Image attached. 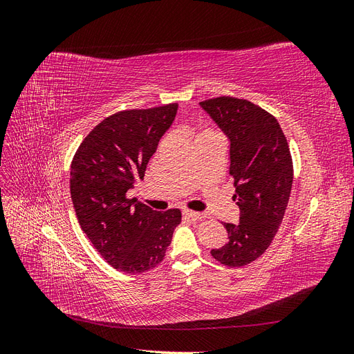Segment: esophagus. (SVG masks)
<instances>
[{"label":"esophagus","mask_w":354,"mask_h":354,"mask_svg":"<svg viewBox=\"0 0 354 354\" xmlns=\"http://www.w3.org/2000/svg\"><path fill=\"white\" fill-rule=\"evenodd\" d=\"M183 216H185V217H187V218H190V220H201V218L205 217V214H203V212H196V211H189V209H185V211H183Z\"/></svg>","instance_id":"esophagus-1"}]
</instances>
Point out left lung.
I'll use <instances>...</instances> for the list:
<instances>
[{
    "label": "left lung",
    "instance_id": "1",
    "mask_svg": "<svg viewBox=\"0 0 354 354\" xmlns=\"http://www.w3.org/2000/svg\"><path fill=\"white\" fill-rule=\"evenodd\" d=\"M229 140V171L239 223H224L229 242L211 255L230 267L254 261L267 250L282 223L292 187V159L274 116L248 100L209 99L199 103Z\"/></svg>",
    "mask_w": 354,
    "mask_h": 354
}]
</instances>
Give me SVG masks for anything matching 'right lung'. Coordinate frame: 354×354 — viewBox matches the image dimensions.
<instances>
[{
	"mask_svg": "<svg viewBox=\"0 0 354 354\" xmlns=\"http://www.w3.org/2000/svg\"><path fill=\"white\" fill-rule=\"evenodd\" d=\"M177 103L116 112L84 138L71 165V198L80 226L103 259L124 273L164 260L180 209L149 208L127 192L143 180L149 159L177 115Z\"/></svg>",
	"mask_w": 354,
	"mask_h": 354,
	"instance_id": "obj_1",
	"label": "right lung"
}]
</instances>
